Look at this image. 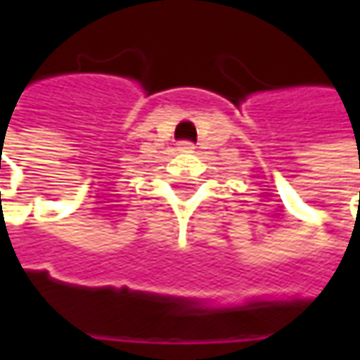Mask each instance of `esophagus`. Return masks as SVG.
<instances>
[{
    "label": "esophagus",
    "mask_w": 360,
    "mask_h": 360,
    "mask_svg": "<svg viewBox=\"0 0 360 360\" xmlns=\"http://www.w3.org/2000/svg\"><path fill=\"white\" fill-rule=\"evenodd\" d=\"M178 150H180V152H194V144H192V142H180V144H178Z\"/></svg>",
    "instance_id": "1"
}]
</instances>
